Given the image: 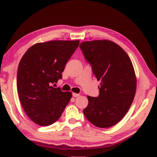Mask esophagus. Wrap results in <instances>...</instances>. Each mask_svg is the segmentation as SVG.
<instances>
[{
    "label": "esophagus",
    "mask_w": 157,
    "mask_h": 157,
    "mask_svg": "<svg viewBox=\"0 0 157 157\" xmlns=\"http://www.w3.org/2000/svg\"><path fill=\"white\" fill-rule=\"evenodd\" d=\"M79 96V94H78V93H73V97H74V98H78V97Z\"/></svg>",
    "instance_id": "obj_1"
}]
</instances>
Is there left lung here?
I'll return each instance as SVG.
<instances>
[{
  "mask_svg": "<svg viewBox=\"0 0 157 157\" xmlns=\"http://www.w3.org/2000/svg\"><path fill=\"white\" fill-rule=\"evenodd\" d=\"M79 48L100 81L98 98L87 96L83 112L98 128H109L120 121L135 98L136 79L132 62L121 47L110 40L82 42Z\"/></svg>",
  "mask_w": 157,
  "mask_h": 157,
  "instance_id": "8db88e82",
  "label": "left lung"
}]
</instances>
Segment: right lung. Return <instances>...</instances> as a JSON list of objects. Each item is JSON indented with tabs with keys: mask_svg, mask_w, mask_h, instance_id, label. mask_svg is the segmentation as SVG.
I'll return each mask as SVG.
<instances>
[{
	"mask_svg": "<svg viewBox=\"0 0 157 157\" xmlns=\"http://www.w3.org/2000/svg\"><path fill=\"white\" fill-rule=\"evenodd\" d=\"M79 40H53L37 43L22 56L17 72V90L27 116L40 126L58 120L72 97L52 84L62 78L65 65Z\"/></svg>",
	"mask_w": 157,
	"mask_h": 157,
	"instance_id": "obj_1",
	"label": "right lung"
}]
</instances>
